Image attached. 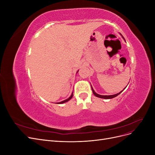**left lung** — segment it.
<instances>
[{
  "label": "left lung",
  "mask_w": 155,
  "mask_h": 155,
  "mask_svg": "<svg viewBox=\"0 0 155 155\" xmlns=\"http://www.w3.org/2000/svg\"><path fill=\"white\" fill-rule=\"evenodd\" d=\"M124 38V37H123ZM92 92H93V94H94V96H96V97H100V98H104V99H111V98H113V97H116L118 95H119L122 92V91H121L120 92H119V93H118V94H114V95H110V96H103V95H100V94H97V93H96L95 92V91H94V89H93V88L92 87Z\"/></svg>",
  "instance_id": "obj_1"
}]
</instances>
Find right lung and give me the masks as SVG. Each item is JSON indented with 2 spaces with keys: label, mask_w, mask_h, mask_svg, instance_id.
Returning a JSON list of instances; mask_svg holds the SVG:
<instances>
[{
  "label": "right lung",
  "mask_w": 155,
  "mask_h": 155,
  "mask_svg": "<svg viewBox=\"0 0 155 155\" xmlns=\"http://www.w3.org/2000/svg\"><path fill=\"white\" fill-rule=\"evenodd\" d=\"M72 96H73V93L72 94H71V96H70L68 99H67V100H64V101H61V102H59V103H58V104H64V103H65V102H67V101H68V100H70V99H71V98L72 97Z\"/></svg>",
  "instance_id": "1"
}]
</instances>
